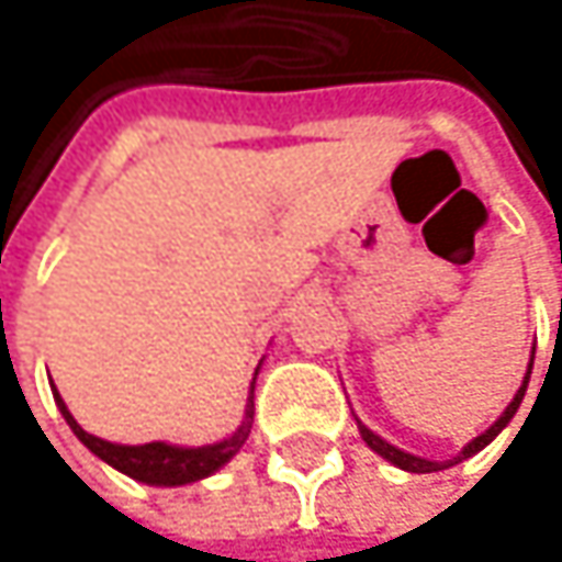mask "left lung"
<instances>
[{"instance_id": "obj_1", "label": "left lung", "mask_w": 562, "mask_h": 562, "mask_svg": "<svg viewBox=\"0 0 562 562\" xmlns=\"http://www.w3.org/2000/svg\"><path fill=\"white\" fill-rule=\"evenodd\" d=\"M530 370H533V359H530ZM530 370H527V376H524V386H519L516 390V396H513V403L503 409V416L486 429V432H480L476 439H473V443H467L463 447V453L460 457H453V460H447V463H436V460H423V457H413V453H403V450H396V447H390L386 443V439H380L373 429H367L363 423H359L356 419V426H359V436H363L367 439V447L373 450V453H380L383 460H390L393 467H400V470H406V473H432V470H447V467H457V463H463L467 457H473V453H480L486 443H493V439H496V432L513 419V413L519 409V403H524V396H527V383H530Z\"/></svg>"}]
</instances>
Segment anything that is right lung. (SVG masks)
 <instances>
[{
  "label": "right lung",
  "mask_w": 562,
  "mask_h": 562,
  "mask_svg": "<svg viewBox=\"0 0 562 562\" xmlns=\"http://www.w3.org/2000/svg\"><path fill=\"white\" fill-rule=\"evenodd\" d=\"M66 423L72 426V432L82 439V443L99 457L105 460L109 467H115L119 473H126L139 483H149V486H182V483H195V480H203L210 473H216L220 467H226L239 447L246 443V436L252 429V406H246V419L243 426L223 439V443H213V447H169V443H143V447H119V443H105V439L86 432L72 413L66 409L63 396L53 393Z\"/></svg>",
  "instance_id": "add662e5"
}]
</instances>
